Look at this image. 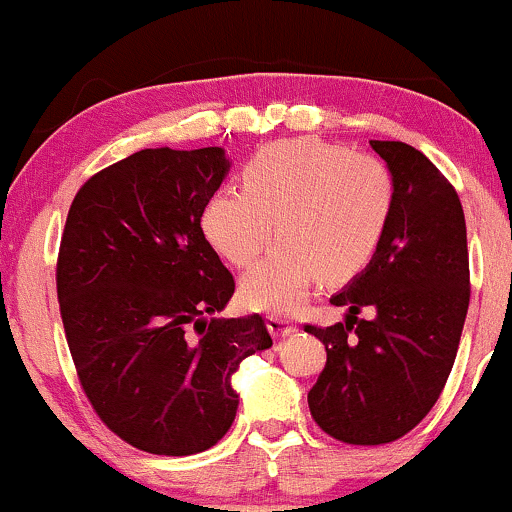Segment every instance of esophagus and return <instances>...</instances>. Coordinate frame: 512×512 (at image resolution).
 <instances>
[{
	"mask_svg": "<svg viewBox=\"0 0 512 512\" xmlns=\"http://www.w3.org/2000/svg\"><path fill=\"white\" fill-rule=\"evenodd\" d=\"M267 330L272 334L274 339L281 337H289V334L296 332V325L284 315H267Z\"/></svg>",
	"mask_w": 512,
	"mask_h": 512,
	"instance_id": "esophagus-1",
	"label": "esophagus"
}]
</instances>
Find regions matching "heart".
<instances>
[{
    "mask_svg": "<svg viewBox=\"0 0 512 512\" xmlns=\"http://www.w3.org/2000/svg\"><path fill=\"white\" fill-rule=\"evenodd\" d=\"M395 178L380 158L317 137L264 146L243 168V192L219 190L202 231L236 267H250L274 236L279 245L243 279L250 308L286 313L315 281H344L368 264L390 221Z\"/></svg>",
    "mask_w": 512,
    "mask_h": 512,
    "instance_id": "b5f03b06",
    "label": "heart"
}]
</instances>
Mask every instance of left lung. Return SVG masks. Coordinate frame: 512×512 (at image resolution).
Returning a JSON list of instances; mask_svg holds the SVG:
<instances>
[{"label":"left lung","mask_w":512,"mask_h":512,"mask_svg":"<svg viewBox=\"0 0 512 512\" xmlns=\"http://www.w3.org/2000/svg\"><path fill=\"white\" fill-rule=\"evenodd\" d=\"M395 178V204L373 260L332 305L346 320L305 325L327 349L308 392L315 424L349 445L402 438L443 392L469 308V252L455 187L404 142H370ZM368 307L373 318L357 313Z\"/></svg>","instance_id":"1"}]
</instances>
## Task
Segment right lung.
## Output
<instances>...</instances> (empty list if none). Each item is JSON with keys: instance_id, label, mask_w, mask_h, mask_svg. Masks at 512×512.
I'll return each mask as SVG.
<instances>
[{"instance_id": "1", "label": "right lung", "mask_w": 512, "mask_h": 512, "mask_svg": "<svg viewBox=\"0 0 512 512\" xmlns=\"http://www.w3.org/2000/svg\"><path fill=\"white\" fill-rule=\"evenodd\" d=\"M221 146L142 149L76 192L57 298L76 375L110 431L151 455L209 450L238 411L231 378L272 346L260 315L211 317L236 291L202 231Z\"/></svg>"}]
</instances>
